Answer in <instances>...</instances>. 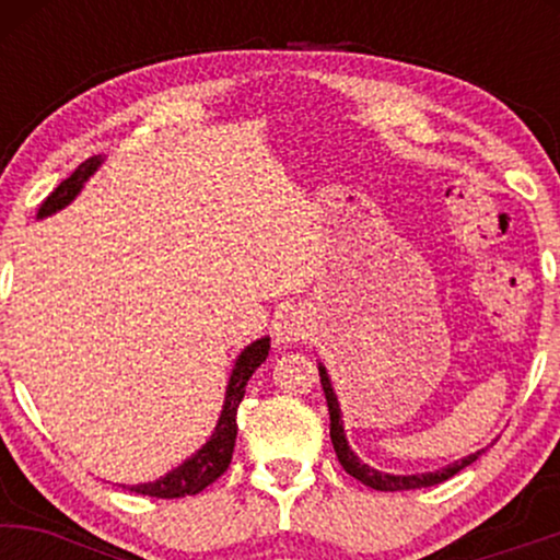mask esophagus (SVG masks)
<instances>
[{
	"mask_svg": "<svg viewBox=\"0 0 560 560\" xmlns=\"http://www.w3.org/2000/svg\"><path fill=\"white\" fill-rule=\"evenodd\" d=\"M273 334H276V342L294 345V342H302V339H307L311 326H307V318L302 316L300 311H281L273 320Z\"/></svg>",
	"mask_w": 560,
	"mask_h": 560,
	"instance_id": "1",
	"label": "esophagus"
}]
</instances>
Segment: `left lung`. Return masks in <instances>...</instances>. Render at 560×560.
<instances>
[{
  "label": "left lung",
  "instance_id": "1",
  "mask_svg": "<svg viewBox=\"0 0 560 560\" xmlns=\"http://www.w3.org/2000/svg\"><path fill=\"white\" fill-rule=\"evenodd\" d=\"M318 374H320V387H324V395H326V405H329V419H331V432L329 434H331L334 453H337L339 464H342L345 471L350 474V477H355L358 481H363V485L371 487V490L400 492V490H419V487H434V485H440V481L455 477L458 471H464L466 466H471L474 460H477L479 455L485 453V450H477V453H471L468 458L455 460V464L440 468V471L410 474V477H395V474L376 471V468H371L369 464H361V458H358V455L350 450V445H347L345 427H342V410H339L337 395H334L329 374H326L324 365H318Z\"/></svg>",
  "mask_w": 560,
  "mask_h": 560
}]
</instances>
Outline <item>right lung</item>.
<instances>
[{
  "instance_id": "right-lung-1",
  "label": "right lung",
  "mask_w": 560,
  "mask_h": 560,
  "mask_svg": "<svg viewBox=\"0 0 560 560\" xmlns=\"http://www.w3.org/2000/svg\"><path fill=\"white\" fill-rule=\"evenodd\" d=\"M100 163L102 158L96 155L83 160L79 168L70 173L66 182L57 186L52 195L38 205L36 218L52 215L57 210L66 208L68 202H73L75 195L81 191L83 182L100 168ZM268 350H271V339L262 337L258 342L244 347L242 355L236 358L234 371H231L229 387H226V400H223L221 419L215 423L213 436H210V440L205 442L191 458H186L182 466H176L173 471L165 474V477L147 481V485H133L128 487V490L137 494H150V498L173 500V498H186V494H197L208 485H213V481L221 477L231 464V453H234V442H236V408H240L249 376H253L255 369L266 361Z\"/></svg>"
}]
</instances>
